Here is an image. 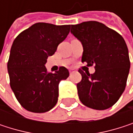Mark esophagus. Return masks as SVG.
Returning <instances> with one entry per match:
<instances>
[{
  "label": "esophagus",
  "instance_id": "esophagus-1",
  "mask_svg": "<svg viewBox=\"0 0 133 133\" xmlns=\"http://www.w3.org/2000/svg\"><path fill=\"white\" fill-rule=\"evenodd\" d=\"M74 71H74V69H70V70H69V72H70V74H72Z\"/></svg>",
  "mask_w": 133,
  "mask_h": 133
}]
</instances>
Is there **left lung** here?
Returning <instances> with one entry per match:
<instances>
[{"label":"left lung","instance_id":"obj_1","mask_svg":"<svg viewBox=\"0 0 133 133\" xmlns=\"http://www.w3.org/2000/svg\"><path fill=\"white\" fill-rule=\"evenodd\" d=\"M71 33L82 44V62L95 65L91 75L78 70L82 75L77 84L80 101L97 110L112 107L124 92L129 72L125 41L116 31L98 21L71 25Z\"/></svg>","mask_w":133,"mask_h":133}]
</instances>
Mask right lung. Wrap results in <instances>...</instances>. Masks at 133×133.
Segmentation results:
<instances>
[{
	"label": "right lung",
	"instance_id": "obj_1",
	"mask_svg": "<svg viewBox=\"0 0 133 133\" xmlns=\"http://www.w3.org/2000/svg\"><path fill=\"white\" fill-rule=\"evenodd\" d=\"M69 31L70 25L39 22L22 31L14 41L8 62L10 85L26 110L42 113L56 105L58 85L69 76V72L66 68L60 67L55 73H48L45 64Z\"/></svg>",
	"mask_w": 133,
	"mask_h": 133
}]
</instances>
